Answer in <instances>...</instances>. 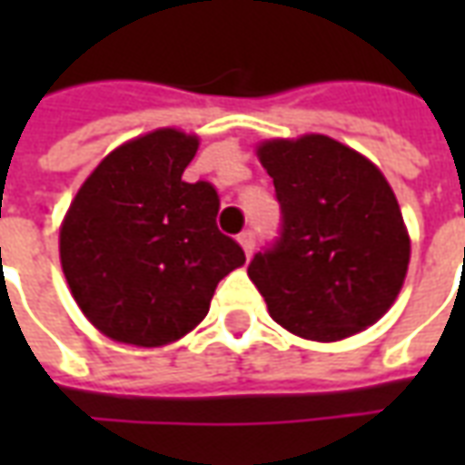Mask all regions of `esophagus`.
<instances>
[{
	"label": "esophagus",
	"mask_w": 465,
	"mask_h": 465,
	"mask_svg": "<svg viewBox=\"0 0 465 465\" xmlns=\"http://www.w3.org/2000/svg\"><path fill=\"white\" fill-rule=\"evenodd\" d=\"M239 243H242L243 253H246V256H252L253 243H256V239H253V232H243L242 236H239Z\"/></svg>",
	"instance_id": "1"
}]
</instances>
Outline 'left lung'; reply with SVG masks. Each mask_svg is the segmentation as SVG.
Returning a JSON list of instances; mask_svg holds the SVG:
<instances>
[{
  "mask_svg": "<svg viewBox=\"0 0 465 465\" xmlns=\"http://www.w3.org/2000/svg\"><path fill=\"white\" fill-rule=\"evenodd\" d=\"M256 156L283 213L282 242L249 266L273 322L322 343L373 326L399 299L411 262L386 176L326 134L263 139Z\"/></svg>",
  "mask_w": 465,
  "mask_h": 465,
  "instance_id": "1",
  "label": "left lung"
}]
</instances>
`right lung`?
<instances>
[{"label":"right lung","instance_id":"obj_1","mask_svg":"<svg viewBox=\"0 0 465 465\" xmlns=\"http://www.w3.org/2000/svg\"><path fill=\"white\" fill-rule=\"evenodd\" d=\"M199 136L153 129L106 153L59 226L62 272L106 339L159 349L209 313L216 283L246 262L216 229L212 183L182 182Z\"/></svg>","mask_w":465,"mask_h":465}]
</instances>
